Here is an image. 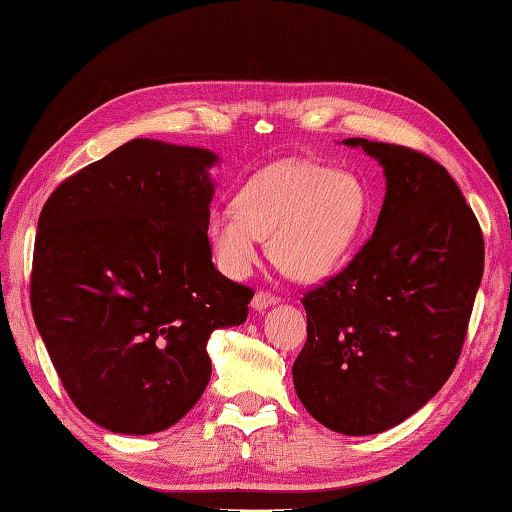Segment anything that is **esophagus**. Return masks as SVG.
Segmentation results:
<instances>
[{"instance_id":"esophagus-1","label":"esophagus","mask_w":512,"mask_h":512,"mask_svg":"<svg viewBox=\"0 0 512 512\" xmlns=\"http://www.w3.org/2000/svg\"><path fill=\"white\" fill-rule=\"evenodd\" d=\"M277 302H280V297L273 295L271 291H257V293H255V297H253V309H257V311H264L266 306L277 304Z\"/></svg>"}]
</instances>
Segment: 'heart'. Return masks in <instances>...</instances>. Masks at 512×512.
<instances>
[{"instance_id":"obj_1","label":"heart","mask_w":512,"mask_h":512,"mask_svg":"<svg viewBox=\"0 0 512 512\" xmlns=\"http://www.w3.org/2000/svg\"><path fill=\"white\" fill-rule=\"evenodd\" d=\"M367 192L356 176L309 161L257 172L237 206L208 215L206 235L219 271L244 280L268 239V257L295 280H320L345 262L367 221Z\"/></svg>"}]
</instances>
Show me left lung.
Segmentation results:
<instances>
[{
  "label": "left lung",
  "mask_w": 512,
  "mask_h": 512,
  "mask_svg": "<svg viewBox=\"0 0 512 512\" xmlns=\"http://www.w3.org/2000/svg\"><path fill=\"white\" fill-rule=\"evenodd\" d=\"M383 165L378 224L338 275L306 291L295 392L333 432H385L457 367L483 275L475 212L443 165L412 147L347 138Z\"/></svg>",
  "instance_id": "1"
}]
</instances>
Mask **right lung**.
<instances>
[{"label":"right lung","instance_id":"right-lung-1","mask_svg":"<svg viewBox=\"0 0 512 512\" xmlns=\"http://www.w3.org/2000/svg\"><path fill=\"white\" fill-rule=\"evenodd\" d=\"M215 161L134 138L62 181L40 212L35 327L71 401L111 432L181 421L210 380V333L248 315L253 288L212 264Z\"/></svg>","mask_w":512,"mask_h":512}]
</instances>
